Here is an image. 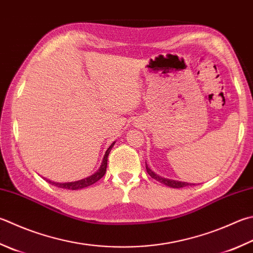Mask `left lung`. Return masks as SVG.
<instances>
[{
    "mask_svg": "<svg viewBox=\"0 0 253 253\" xmlns=\"http://www.w3.org/2000/svg\"><path fill=\"white\" fill-rule=\"evenodd\" d=\"M145 168H146V171L147 174H149L152 178L156 179L157 182H160L162 184H164L166 186H169V187H173V188H182V187H186V186H192L195 184H189V183H186V182H179V180H174V179H169V178H164L162 177V176L155 174L153 170H152L149 166H147L146 162H145Z\"/></svg>",
    "mask_w": 253,
    "mask_h": 253,
    "instance_id": "1",
    "label": "left lung"
}]
</instances>
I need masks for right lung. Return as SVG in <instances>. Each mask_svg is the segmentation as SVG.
Listing matches in <instances>:
<instances>
[{
	"label": "right lung",
	"mask_w": 253,
	"mask_h": 253,
	"mask_svg": "<svg viewBox=\"0 0 253 253\" xmlns=\"http://www.w3.org/2000/svg\"><path fill=\"white\" fill-rule=\"evenodd\" d=\"M113 142L112 144L109 146V149L106 151V154L103 156V160H102V163L100 165L99 169L96 171V173L92 174L91 176H89L87 178H84V179H80L77 180V182H70V183H56V182H51L49 179H46L47 182L51 185H55L57 187H60V188H65V189H70V190H76V189H82V188H85L88 187V186L94 184L96 182L102 177V176L106 174V170H107V165H108V155L110 153L111 149L114 145Z\"/></svg>",
	"instance_id": "right-lung-1"
}]
</instances>
